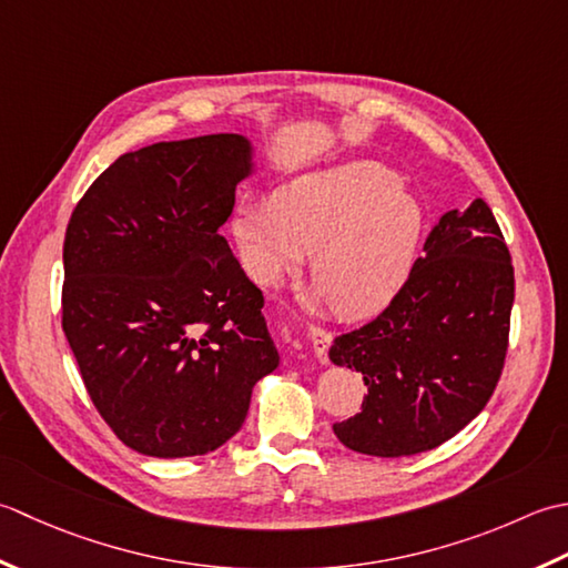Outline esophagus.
Here are the masks:
<instances>
[{"label": "esophagus", "instance_id": "1", "mask_svg": "<svg viewBox=\"0 0 568 568\" xmlns=\"http://www.w3.org/2000/svg\"><path fill=\"white\" fill-rule=\"evenodd\" d=\"M308 341H311V345H314L316 361H318L321 365H326V363H328V348H331V343H333V335H331L328 331L318 328V326H311Z\"/></svg>", "mask_w": 568, "mask_h": 568}]
</instances>
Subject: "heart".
<instances>
[{
    "instance_id": "obj_1",
    "label": "heart",
    "mask_w": 568,
    "mask_h": 568,
    "mask_svg": "<svg viewBox=\"0 0 568 568\" xmlns=\"http://www.w3.org/2000/svg\"><path fill=\"white\" fill-rule=\"evenodd\" d=\"M424 235L422 203L395 171L343 161L274 189L270 203H242L230 237L254 282L274 286L311 254V308L345 321L382 314L407 284Z\"/></svg>"
}]
</instances>
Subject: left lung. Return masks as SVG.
<instances>
[{"label": "left lung", "mask_w": 568, "mask_h": 568, "mask_svg": "<svg viewBox=\"0 0 568 568\" xmlns=\"http://www.w3.org/2000/svg\"><path fill=\"white\" fill-rule=\"evenodd\" d=\"M515 272L488 203L448 211L382 314L333 341V365L363 375V412L333 432L365 456L424 454L454 438L500 379Z\"/></svg>", "instance_id": "1"}]
</instances>
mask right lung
<instances>
[{"label":"right lung","mask_w":568,"mask_h":568,"mask_svg":"<svg viewBox=\"0 0 568 568\" xmlns=\"http://www.w3.org/2000/svg\"><path fill=\"white\" fill-rule=\"evenodd\" d=\"M254 156L242 134L126 152L68 223L65 338L102 419L144 456L223 446L280 365L262 292L217 233Z\"/></svg>","instance_id":"right-lung-1"}]
</instances>
